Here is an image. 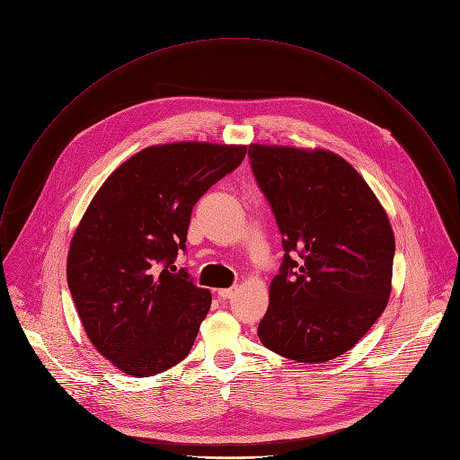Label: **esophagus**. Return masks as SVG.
Listing matches in <instances>:
<instances>
[{"mask_svg":"<svg viewBox=\"0 0 460 460\" xmlns=\"http://www.w3.org/2000/svg\"><path fill=\"white\" fill-rule=\"evenodd\" d=\"M235 292H237V288L232 287V288H223V290H219L217 296H219L221 299H232V297L235 296Z\"/></svg>","mask_w":460,"mask_h":460,"instance_id":"34e87169","label":"esophagus"}]
</instances>
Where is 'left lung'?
<instances>
[{
    "instance_id": "obj_1",
    "label": "left lung",
    "mask_w": 460,
    "mask_h": 460,
    "mask_svg": "<svg viewBox=\"0 0 460 460\" xmlns=\"http://www.w3.org/2000/svg\"><path fill=\"white\" fill-rule=\"evenodd\" d=\"M248 157L285 250L257 335L287 358L332 360L386 308L395 255L388 216L332 152L250 145Z\"/></svg>"
}]
</instances>
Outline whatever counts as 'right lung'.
Listing matches in <instances>:
<instances>
[{"label": "right lung", "instance_id": "right-lung-1", "mask_svg": "<svg viewBox=\"0 0 460 460\" xmlns=\"http://www.w3.org/2000/svg\"><path fill=\"white\" fill-rule=\"evenodd\" d=\"M246 146L172 143L123 163L88 205L66 281L88 339L134 377L185 358L212 296L181 268L194 205L244 159Z\"/></svg>", "mask_w": 460, "mask_h": 460}]
</instances>
